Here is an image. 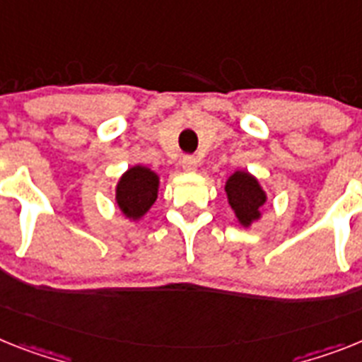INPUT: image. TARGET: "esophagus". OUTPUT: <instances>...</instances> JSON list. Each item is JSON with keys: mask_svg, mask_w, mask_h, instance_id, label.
Here are the masks:
<instances>
[{"mask_svg": "<svg viewBox=\"0 0 362 362\" xmlns=\"http://www.w3.org/2000/svg\"><path fill=\"white\" fill-rule=\"evenodd\" d=\"M197 158L193 154H186V156L182 158V167H184V171H195L197 169Z\"/></svg>", "mask_w": 362, "mask_h": 362, "instance_id": "obj_1", "label": "esophagus"}]
</instances>
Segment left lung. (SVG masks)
<instances>
[{
  "instance_id": "obj_1",
  "label": "left lung",
  "mask_w": 362,
  "mask_h": 362,
  "mask_svg": "<svg viewBox=\"0 0 362 362\" xmlns=\"http://www.w3.org/2000/svg\"><path fill=\"white\" fill-rule=\"evenodd\" d=\"M226 193L230 206L243 226L259 218V208L265 204L267 197L254 176L245 171L233 173L226 182Z\"/></svg>"
}]
</instances>
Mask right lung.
<instances>
[{"instance_id": "obj_1", "label": "right lung", "mask_w": 362, "mask_h": 362, "mask_svg": "<svg viewBox=\"0 0 362 362\" xmlns=\"http://www.w3.org/2000/svg\"><path fill=\"white\" fill-rule=\"evenodd\" d=\"M158 197V176L147 167L136 165L121 176L117 184V204L127 217L139 218Z\"/></svg>"}]
</instances>
